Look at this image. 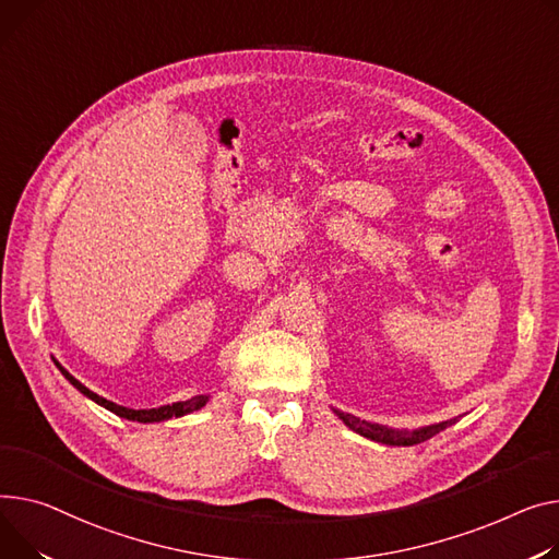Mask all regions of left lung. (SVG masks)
Returning a JSON list of instances; mask_svg holds the SVG:
<instances>
[{
    "instance_id": "obj_1",
    "label": "left lung",
    "mask_w": 559,
    "mask_h": 559,
    "mask_svg": "<svg viewBox=\"0 0 559 559\" xmlns=\"http://www.w3.org/2000/svg\"><path fill=\"white\" fill-rule=\"evenodd\" d=\"M337 416L353 429L357 431L359 436L364 438H370V440H378V442H386V444H416V442H425L429 440L431 436L440 433L442 429H448L452 425L450 423H440V425H431V427H425V429H418L414 433H406V431H393V429H386V427H380V425H368L364 420H357L355 416L350 414H340Z\"/></svg>"
}]
</instances>
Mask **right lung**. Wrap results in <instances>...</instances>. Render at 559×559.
<instances>
[{
  "label": "right lung",
  "instance_id": "right-lung-1",
  "mask_svg": "<svg viewBox=\"0 0 559 559\" xmlns=\"http://www.w3.org/2000/svg\"><path fill=\"white\" fill-rule=\"evenodd\" d=\"M56 366L60 368V373L76 386L83 395H87L90 400H94L96 404H100V406H105V408H109L111 414H117V416H121V418H128V420H136V423H162V420H170V418H179V416H186V414H191V412H198V408H202L204 404H206V395H198V397H191V400H186V402H175V404H166V406H159V408H128V406H121V404H115V402H109V400H105V397H100V395H96L94 391H90L87 386H83L76 378L73 376H69L67 370L56 361Z\"/></svg>",
  "mask_w": 559,
  "mask_h": 559
}]
</instances>
